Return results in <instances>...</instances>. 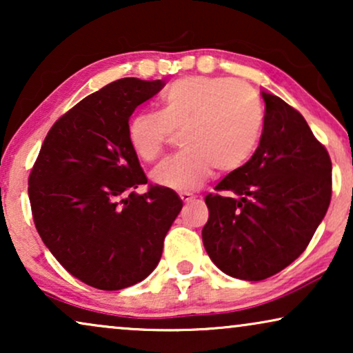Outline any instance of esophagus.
I'll list each match as a JSON object with an SVG mask.
<instances>
[{"instance_id": "obj_1", "label": "esophagus", "mask_w": 353, "mask_h": 353, "mask_svg": "<svg viewBox=\"0 0 353 353\" xmlns=\"http://www.w3.org/2000/svg\"><path fill=\"white\" fill-rule=\"evenodd\" d=\"M180 197H181L183 202H192V201L196 199V197L192 196V194H190V192H180Z\"/></svg>"}]
</instances>
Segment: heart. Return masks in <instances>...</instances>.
Instances as JSON below:
<instances>
[{"label":"heart","instance_id":"heart-1","mask_svg":"<svg viewBox=\"0 0 353 353\" xmlns=\"http://www.w3.org/2000/svg\"><path fill=\"white\" fill-rule=\"evenodd\" d=\"M263 127V109L249 85L233 79L188 77L168 86L162 110H141L128 123V141L141 161L151 162L183 132V149L154 168L163 188L199 190L214 167L233 172L252 157Z\"/></svg>","mask_w":353,"mask_h":353}]
</instances>
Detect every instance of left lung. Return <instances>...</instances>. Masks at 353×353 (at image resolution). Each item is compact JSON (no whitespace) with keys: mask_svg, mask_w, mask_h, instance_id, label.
Instances as JSON below:
<instances>
[{"mask_svg":"<svg viewBox=\"0 0 353 353\" xmlns=\"http://www.w3.org/2000/svg\"><path fill=\"white\" fill-rule=\"evenodd\" d=\"M263 130L254 156L209 194L202 243L228 276L267 279L301 255L331 201V159L305 119L262 91Z\"/></svg>","mask_w":353,"mask_h":353,"instance_id":"1","label":"left lung"}]
</instances>
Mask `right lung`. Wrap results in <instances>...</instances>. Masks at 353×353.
<instances>
[{
  "instance_id": "1",
  "label": "right lung",
  "mask_w": 353,
  "mask_h": 353,
  "mask_svg": "<svg viewBox=\"0 0 353 353\" xmlns=\"http://www.w3.org/2000/svg\"><path fill=\"white\" fill-rule=\"evenodd\" d=\"M163 80L120 79L86 96L45 138L28 178L33 221L57 262L88 286L119 291L152 273L180 214L175 191L151 186L128 120Z\"/></svg>"
}]
</instances>
